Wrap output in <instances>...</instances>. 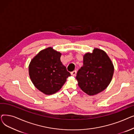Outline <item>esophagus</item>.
Segmentation results:
<instances>
[{
	"instance_id": "obj_1",
	"label": "esophagus",
	"mask_w": 134,
	"mask_h": 134,
	"mask_svg": "<svg viewBox=\"0 0 134 134\" xmlns=\"http://www.w3.org/2000/svg\"><path fill=\"white\" fill-rule=\"evenodd\" d=\"M71 75H72V76H75L76 75V71H74L72 72L71 73Z\"/></svg>"
}]
</instances>
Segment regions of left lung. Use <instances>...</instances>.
Wrapping results in <instances>:
<instances>
[{"label": "left lung", "mask_w": 134, "mask_h": 134, "mask_svg": "<svg viewBox=\"0 0 134 134\" xmlns=\"http://www.w3.org/2000/svg\"><path fill=\"white\" fill-rule=\"evenodd\" d=\"M114 72V67L107 54L94 48L92 53L83 56V66L77 73L76 79L80 88L89 96L97 94L106 89Z\"/></svg>", "instance_id": "left-lung-1"}]
</instances>
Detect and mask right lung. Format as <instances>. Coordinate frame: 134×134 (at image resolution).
<instances>
[{
    "mask_svg": "<svg viewBox=\"0 0 134 134\" xmlns=\"http://www.w3.org/2000/svg\"><path fill=\"white\" fill-rule=\"evenodd\" d=\"M61 53L48 47L40 51L29 66L30 79L40 91L51 95L59 91L71 74L62 64Z\"/></svg>",
    "mask_w": 134,
    "mask_h": 134,
    "instance_id": "1",
    "label": "right lung"
}]
</instances>
